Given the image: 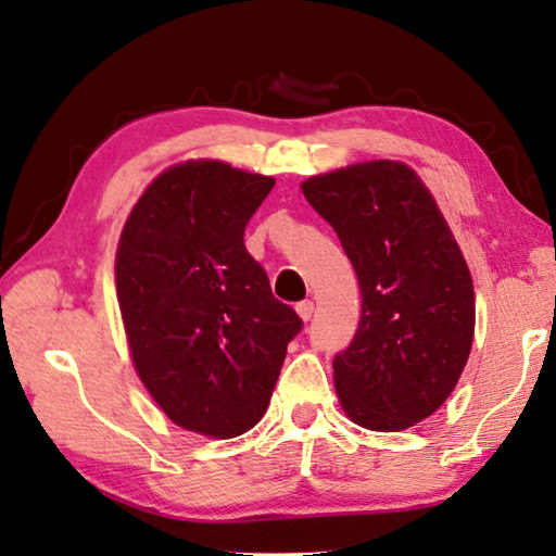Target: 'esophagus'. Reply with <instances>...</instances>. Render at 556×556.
I'll return each mask as SVG.
<instances>
[{
  "instance_id": "34e87169",
  "label": "esophagus",
  "mask_w": 556,
  "mask_h": 556,
  "mask_svg": "<svg viewBox=\"0 0 556 556\" xmlns=\"http://www.w3.org/2000/svg\"><path fill=\"white\" fill-rule=\"evenodd\" d=\"M296 313H299V318L301 320H311V316H313V301H301V304H296Z\"/></svg>"
}]
</instances>
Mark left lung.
<instances>
[{"instance_id":"left-lung-1","label":"left lung","mask_w":556,"mask_h":556,"mask_svg":"<svg viewBox=\"0 0 556 556\" xmlns=\"http://www.w3.org/2000/svg\"><path fill=\"white\" fill-rule=\"evenodd\" d=\"M355 267L362 316L332 362L357 426L399 432L432 416L467 365L473 281L426 181L399 160H367L301 181Z\"/></svg>"}]
</instances>
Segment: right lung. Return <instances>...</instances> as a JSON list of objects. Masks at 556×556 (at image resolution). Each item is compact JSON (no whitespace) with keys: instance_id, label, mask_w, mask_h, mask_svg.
<instances>
[{"instance_id":"right-lung-1","label":"right lung","mask_w":556,"mask_h":556,"mask_svg":"<svg viewBox=\"0 0 556 556\" xmlns=\"http://www.w3.org/2000/svg\"><path fill=\"white\" fill-rule=\"evenodd\" d=\"M271 187L275 177L187 160L150 181L118 238L116 296L138 377L175 426L214 440L262 420L301 330L243 243Z\"/></svg>"}]
</instances>
